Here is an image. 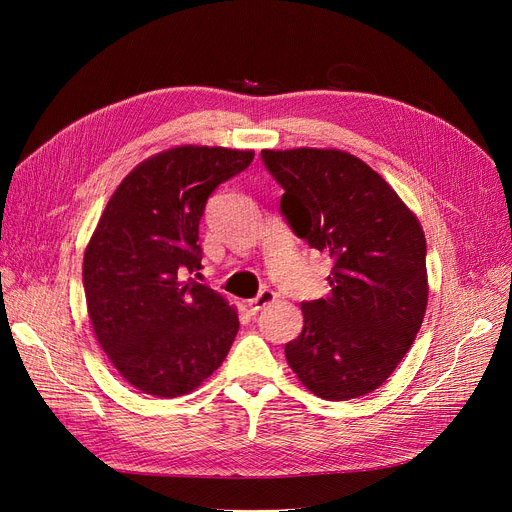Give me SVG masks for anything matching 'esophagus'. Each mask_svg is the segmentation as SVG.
I'll return each instance as SVG.
<instances>
[{
  "mask_svg": "<svg viewBox=\"0 0 512 512\" xmlns=\"http://www.w3.org/2000/svg\"><path fill=\"white\" fill-rule=\"evenodd\" d=\"M274 301H276V292L274 290H261L255 299H251L247 303V309L255 315L257 311H261L263 307H267V305L274 303Z\"/></svg>",
  "mask_w": 512,
  "mask_h": 512,
  "instance_id": "34e87169",
  "label": "esophagus"
}]
</instances>
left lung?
Listing matches in <instances>:
<instances>
[{"mask_svg":"<svg viewBox=\"0 0 512 512\" xmlns=\"http://www.w3.org/2000/svg\"><path fill=\"white\" fill-rule=\"evenodd\" d=\"M284 188L280 209L311 249L334 261L326 299L303 303L290 369L319 398L378 390L407 355L427 307L425 234L417 215L363 159L340 149H263Z\"/></svg>","mask_w":512,"mask_h":512,"instance_id":"1","label":"left lung"}]
</instances>
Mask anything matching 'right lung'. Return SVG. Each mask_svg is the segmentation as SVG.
I'll return each instance as SVG.
<instances>
[{
  "mask_svg": "<svg viewBox=\"0 0 512 512\" xmlns=\"http://www.w3.org/2000/svg\"><path fill=\"white\" fill-rule=\"evenodd\" d=\"M255 151L180 145L134 168L107 201L83 259L95 338L122 378L145 394L193 392L226 359L238 313L182 272L201 267L199 220L215 186Z\"/></svg>",
  "mask_w": 512,
  "mask_h": 512,
  "instance_id": "add662e5",
  "label": "right lung"
}]
</instances>
